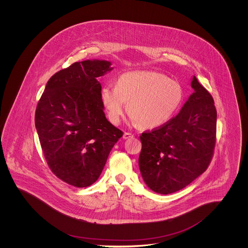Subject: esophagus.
<instances>
[{"mask_svg": "<svg viewBox=\"0 0 248 248\" xmlns=\"http://www.w3.org/2000/svg\"><path fill=\"white\" fill-rule=\"evenodd\" d=\"M123 138L124 139V140H128V139H133L134 138V135L133 134H131V133H124V136H123Z\"/></svg>", "mask_w": 248, "mask_h": 248, "instance_id": "esophagus-1", "label": "esophagus"}]
</instances>
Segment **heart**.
<instances>
[{
    "mask_svg": "<svg viewBox=\"0 0 248 248\" xmlns=\"http://www.w3.org/2000/svg\"><path fill=\"white\" fill-rule=\"evenodd\" d=\"M101 100L109 121L119 124L128 102L130 119L146 129L160 127L175 115L183 98L179 83L154 71L122 73L116 86L105 85Z\"/></svg>",
    "mask_w": 248,
    "mask_h": 248,
    "instance_id": "1",
    "label": "heart"
}]
</instances>
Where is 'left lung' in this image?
Here are the masks:
<instances>
[{"mask_svg": "<svg viewBox=\"0 0 248 248\" xmlns=\"http://www.w3.org/2000/svg\"><path fill=\"white\" fill-rule=\"evenodd\" d=\"M193 93L176 117L140 136L139 165L145 184L169 194L185 188L208 167L216 142L217 110L209 92L192 77Z\"/></svg>", "mask_w": 248, "mask_h": 248, "instance_id": "8db88e82", "label": "left lung"}]
</instances>
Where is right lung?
Segmentation results:
<instances>
[{
  "label": "right lung",
  "mask_w": 248,
  "mask_h": 248,
  "mask_svg": "<svg viewBox=\"0 0 248 248\" xmlns=\"http://www.w3.org/2000/svg\"><path fill=\"white\" fill-rule=\"evenodd\" d=\"M111 62L87 59L54 74L36 108L35 127L52 172L74 187L100 176L123 132L107 120L98 77Z\"/></svg>",
  "instance_id": "add662e5"
}]
</instances>
